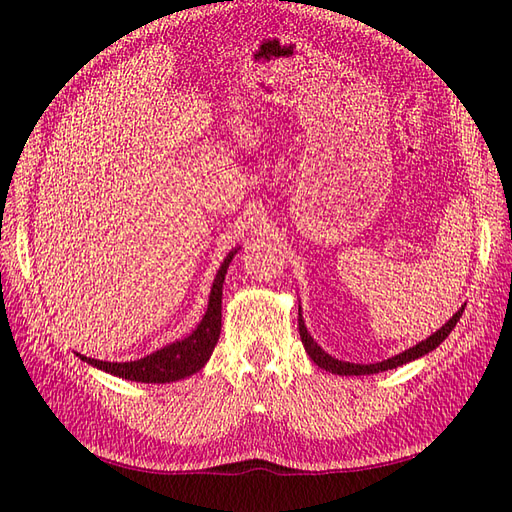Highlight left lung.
<instances>
[{"label":"left lung","mask_w":512,"mask_h":512,"mask_svg":"<svg viewBox=\"0 0 512 512\" xmlns=\"http://www.w3.org/2000/svg\"><path fill=\"white\" fill-rule=\"evenodd\" d=\"M463 309H466V305H461V309H457V312L453 314V318L448 320L444 327H440L436 333L429 335L427 339H423V342H418L416 346L399 352L395 356H391V359L386 361H380V363H369V365H361V363H348V361H339L335 359V356H331L329 352H324L316 342L314 337L307 333V327L303 322V316H301V307H299V335H301V342H303V348L307 350L309 359H312L318 367L331 371V374H337V376H369V374H378V371H386V369H395L399 365L404 363H410L414 359H418V356H425L427 352L436 350L444 339L451 335V331L455 329L457 320L461 318Z\"/></svg>","instance_id":"1"}]
</instances>
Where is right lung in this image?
Listing matches in <instances>:
<instances>
[{"label": "right lung", "instance_id": "add662e5", "mask_svg": "<svg viewBox=\"0 0 512 512\" xmlns=\"http://www.w3.org/2000/svg\"><path fill=\"white\" fill-rule=\"evenodd\" d=\"M239 250V247H237ZM237 250H232L215 275L211 294H209V305L207 312L200 320L198 327L188 335L179 339L175 344H168L153 354H147L145 359L138 361H128V363H108V361H98V359H89V356H81V361L94 365L106 374H113L126 380L134 382H151V384H164V382H175L181 378H188L196 371L205 367L209 361V356L218 344L220 331H222V286H224V277L228 271L230 260L235 258Z\"/></svg>", "mask_w": 512, "mask_h": 512}]
</instances>
